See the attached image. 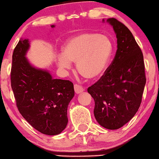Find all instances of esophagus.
<instances>
[{
  "mask_svg": "<svg viewBox=\"0 0 159 159\" xmlns=\"http://www.w3.org/2000/svg\"><path fill=\"white\" fill-rule=\"evenodd\" d=\"M74 90H75V93L76 94H80L83 93V91H84V88H83L82 86H79V85L77 84H75L74 85Z\"/></svg>",
  "mask_w": 159,
  "mask_h": 159,
  "instance_id": "1",
  "label": "esophagus"
}]
</instances>
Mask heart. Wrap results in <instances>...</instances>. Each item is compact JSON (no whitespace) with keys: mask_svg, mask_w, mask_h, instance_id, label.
<instances>
[{"mask_svg":"<svg viewBox=\"0 0 159 159\" xmlns=\"http://www.w3.org/2000/svg\"><path fill=\"white\" fill-rule=\"evenodd\" d=\"M113 52L114 44L109 36L94 32H83L66 41L57 63L68 70L71 62H76L80 75L87 80H96L105 73Z\"/></svg>","mask_w":159,"mask_h":159,"instance_id":"b5f03b06","label":"heart"}]
</instances>
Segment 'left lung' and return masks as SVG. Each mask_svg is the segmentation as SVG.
<instances>
[{
    "label": "left lung",
    "mask_w": 159,
    "mask_h": 159,
    "mask_svg": "<svg viewBox=\"0 0 159 159\" xmlns=\"http://www.w3.org/2000/svg\"><path fill=\"white\" fill-rule=\"evenodd\" d=\"M102 21L117 37L115 57L105 75L88 89L95 101L94 115L102 127L117 129L129 122L140 106L146 85L143 55L134 35L114 18Z\"/></svg>",
    "instance_id": "1"
}]
</instances>
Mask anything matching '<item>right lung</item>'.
I'll return each instance as SVG.
<instances>
[{
    "label": "right lung",
    "instance_id": "obj_1",
    "mask_svg": "<svg viewBox=\"0 0 159 159\" xmlns=\"http://www.w3.org/2000/svg\"><path fill=\"white\" fill-rule=\"evenodd\" d=\"M30 48L29 39L22 38L13 51L11 87L16 106L35 129L49 136L58 135L67 125L73 84L69 80L54 79L47 69L32 65L26 57Z\"/></svg>",
    "mask_w": 159,
    "mask_h": 159
}]
</instances>
